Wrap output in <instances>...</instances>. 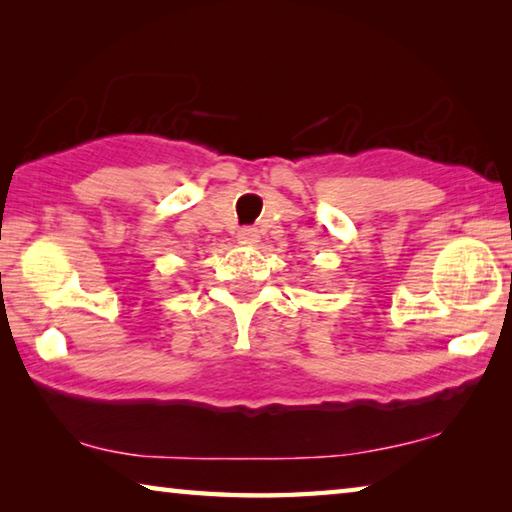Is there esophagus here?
<instances>
[{
  "label": "esophagus",
  "instance_id": "34e87169",
  "mask_svg": "<svg viewBox=\"0 0 512 512\" xmlns=\"http://www.w3.org/2000/svg\"><path fill=\"white\" fill-rule=\"evenodd\" d=\"M237 239L241 241V244H255V241L259 239V232L255 228H241L237 232Z\"/></svg>",
  "mask_w": 512,
  "mask_h": 512
}]
</instances>
